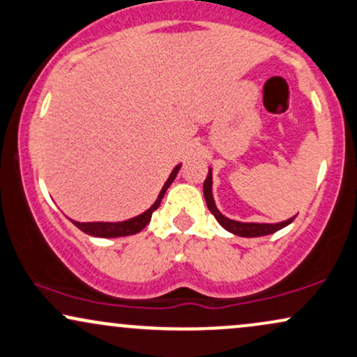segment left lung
Returning a JSON list of instances; mask_svg holds the SVG:
<instances>
[{
  "label": "left lung",
  "mask_w": 357,
  "mask_h": 357,
  "mask_svg": "<svg viewBox=\"0 0 357 357\" xmlns=\"http://www.w3.org/2000/svg\"><path fill=\"white\" fill-rule=\"evenodd\" d=\"M203 191H204V199H206V204H208V209L214 214V218H216L218 222H220L226 231H229V233H233L236 236H241V238H259V236L273 234L276 233V231L282 229V227H286L287 225H291L296 218L293 216L286 221L273 222V225H269V222H241V221L229 220V218H226L225 214H221L220 209L216 208V203H214L211 169H209L208 178L204 179Z\"/></svg>",
  "instance_id": "left-lung-1"
}]
</instances>
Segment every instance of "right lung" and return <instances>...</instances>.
<instances>
[{"mask_svg":"<svg viewBox=\"0 0 357 357\" xmlns=\"http://www.w3.org/2000/svg\"><path fill=\"white\" fill-rule=\"evenodd\" d=\"M179 167H181V165H178L173 171H171L169 178H167L165 186H162L158 199L154 201V204L151 206V208L146 209V211L141 213L139 216H135V218H131V220L119 221V222H78V221H73V225H75L76 227H79L83 233L89 234V236H96V238H121V236H131V234L139 233V231L143 229V227H146V225H148L149 221H151L153 213L160 208L162 196H165L167 188L171 186V183L174 181Z\"/></svg>","mask_w":357,"mask_h":357,"instance_id":"obj_1","label":"right lung"}]
</instances>
